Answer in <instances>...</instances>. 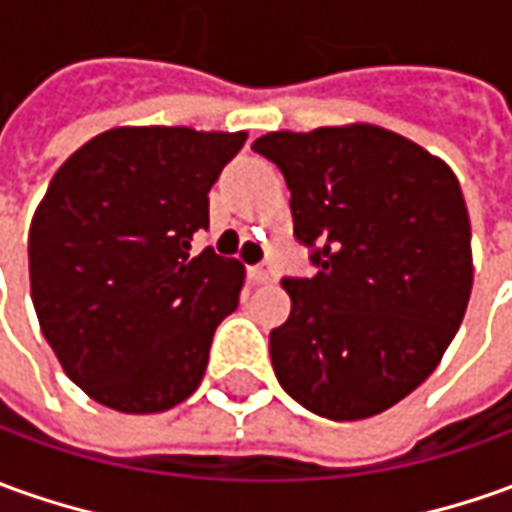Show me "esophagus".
Here are the masks:
<instances>
[{
  "label": "esophagus",
  "instance_id": "esophagus-1",
  "mask_svg": "<svg viewBox=\"0 0 512 512\" xmlns=\"http://www.w3.org/2000/svg\"><path fill=\"white\" fill-rule=\"evenodd\" d=\"M249 280L257 285L274 283V280H277V271L271 269L269 263H260V266H252V269H249Z\"/></svg>",
  "mask_w": 512,
  "mask_h": 512
}]
</instances>
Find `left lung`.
Masks as SVG:
<instances>
[{"instance_id":"1","label":"left lung","mask_w":512,"mask_h":512,"mask_svg":"<svg viewBox=\"0 0 512 512\" xmlns=\"http://www.w3.org/2000/svg\"><path fill=\"white\" fill-rule=\"evenodd\" d=\"M255 154L283 170L294 235L319 274L285 277L271 330L280 387L330 420L403 401L440 364L471 300V221L454 170L370 123L271 131Z\"/></svg>"}]
</instances>
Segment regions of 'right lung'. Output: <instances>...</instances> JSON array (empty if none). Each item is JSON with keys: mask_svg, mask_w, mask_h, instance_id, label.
<instances>
[{"mask_svg": "<svg viewBox=\"0 0 512 512\" xmlns=\"http://www.w3.org/2000/svg\"><path fill=\"white\" fill-rule=\"evenodd\" d=\"M246 131L120 125L55 170L30 235V297L64 373L109 409L165 412L204 378L212 333L238 308L241 260L193 235Z\"/></svg>", "mask_w": 512, "mask_h": 512, "instance_id": "1", "label": "right lung"}]
</instances>
